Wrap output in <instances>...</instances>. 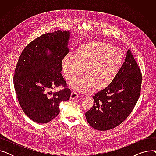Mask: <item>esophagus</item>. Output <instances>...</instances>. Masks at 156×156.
Listing matches in <instances>:
<instances>
[{
	"label": "esophagus",
	"instance_id": "obj_1",
	"mask_svg": "<svg viewBox=\"0 0 156 156\" xmlns=\"http://www.w3.org/2000/svg\"><path fill=\"white\" fill-rule=\"evenodd\" d=\"M79 97V95L78 94L75 92V91H73L71 92V99H77V98Z\"/></svg>",
	"mask_w": 156,
	"mask_h": 156
}]
</instances>
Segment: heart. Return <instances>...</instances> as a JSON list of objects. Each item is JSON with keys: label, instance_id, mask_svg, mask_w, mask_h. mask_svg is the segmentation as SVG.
<instances>
[{"label": "heart", "instance_id": "b5f03b06", "mask_svg": "<svg viewBox=\"0 0 156 156\" xmlns=\"http://www.w3.org/2000/svg\"><path fill=\"white\" fill-rule=\"evenodd\" d=\"M123 59L120 48L93 42L79 47L76 55H65L62 68L66 78L69 80L82 73L85 67L86 75L72 80L69 85L80 92H87L95 85L97 88L109 86L116 77Z\"/></svg>", "mask_w": 156, "mask_h": 156}]
</instances>
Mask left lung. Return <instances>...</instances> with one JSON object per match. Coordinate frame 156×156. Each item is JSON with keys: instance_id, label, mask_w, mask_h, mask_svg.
<instances>
[{"instance_id": "8db88e82", "label": "left lung", "mask_w": 156, "mask_h": 156, "mask_svg": "<svg viewBox=\"0 0 156 156\" xmlns=\"http://www.w3.org/2000/svg\"><path fill=\"white\" fill-rule=\"evenodd\" d=\"M142 80L140 68L128 50L115 79L93 96L92 108L85 113L89 125L95 129L105 131L122 123L140 97Z\"/></svg>"}]
</instances>
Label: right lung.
I'll list each match as a JSON object with an SVG mask.
<instances>
[{
  "mask_svg": "<svg viewBox=\"0 0 156 156\" xmlns=\"http://www.w3.org/2000/svg\"><path fill=\"white\" fill-rule=\"evenodd\" d=\"M70 32L47 33L33 40L21 54L14 71V86L26 115L47 123L59 114V104L70 99L71 90L61 74L62 61L69 52ZM62 85L57 93L51 90Z\"/></svg>",
  "mask_w": 156,
  "mask_h": 156,
  "instance_id": "add662e5",
  "label": "right lung"
}]
</instances>
